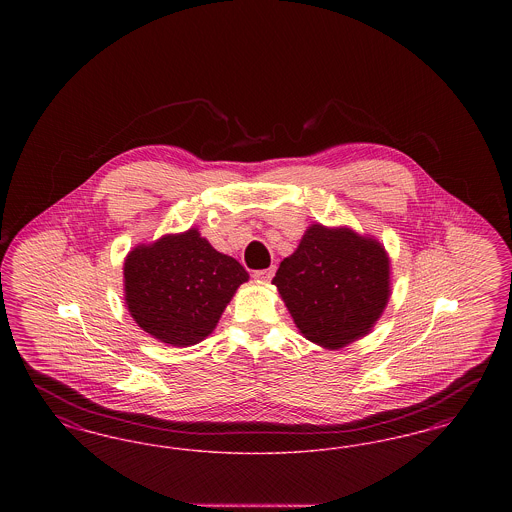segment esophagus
<instances>
[{
    "label": "esophagus",
    "instance_id": "34e87169",
    "mask_svg": "<svg viewBox=\"0 0 512 512\" xmlns=\"http://www.w3.org/2000/svg\"><path fill=\"white\" fill-rule=\"evenodd\" d=\"M274 276V267L263 268V270H255L253 272V278L259 280V282H270Z\"/></svg>",
    "mask_w": 512,
    "mask_h": 512
}]
</instances>
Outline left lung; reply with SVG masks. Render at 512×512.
Masks as SVG:
<instances>
[{"instance_id": "1", "label": "left lung", "mask_w": 512, "mask_h": 512, "mask_svg": "<svg viewBox=\"0 0 512 512\" xmlns=\"http://www.w3.org/2000/svg\"><path fill=\"white\" fill-rule=\"evenodd\" d=\"M272 284L307 340L340 349L366 336L390 299V257L351 228L313 224Z\"/></svg>"}]
</instances>
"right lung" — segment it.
Listing matches in <instances>:
<instances>
[{"instance_id": "add662e5", "label": "right lung", "mask_w": 512, "mask_h": 512, "mask_svg": "<svg viewBox=\"0 0 512 512\" xmlns=\"http://www.w3.org/2000/svg\"><path fill=\"white\" fill-rule=\"evenodd\" d=\"M249 274L190 228L134 247L124 259V301L149 336L174 347L205 340Z\"/></svg>"}]
</instances>
